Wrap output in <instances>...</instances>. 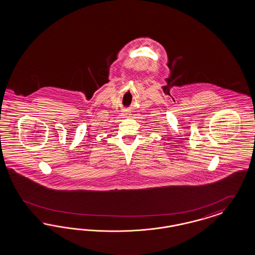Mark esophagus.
Returning a JSON list of instances; mask_svg holds the SVG:
<instances>
[{
    "instance_id": "1",
    "label": "esophagus",
    "mask_w": 255,
    "mask_h": 255,
    "mask_svg": "<svg viewBox=\"0 0 255 255\" xmlns=\"http://www.w3.org/2000/svg\"><path fill=\"white\" fill-rule=\"evenodd\" d=\"M123 114L125 118H127V116H129V113H128V112H123Z\"/></svg>"
}]
</instances>
